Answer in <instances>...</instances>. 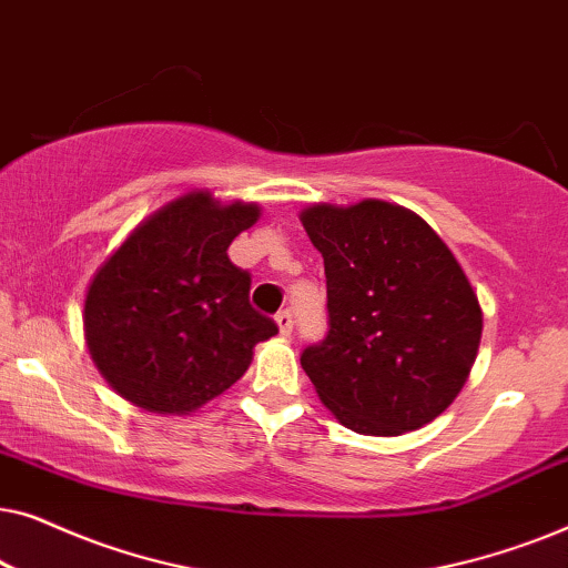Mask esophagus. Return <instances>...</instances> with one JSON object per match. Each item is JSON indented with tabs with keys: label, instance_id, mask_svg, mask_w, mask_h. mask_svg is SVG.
I'll return each instance as SVG.
<instances>
[{
	"label": "esophagus",
	"instance_id": "esophagus-1",
	"mask_svg": "<svg viewBox=\"0 0 568 568\" xmlns=\"http://www.w3.org/2000/svg\"><path fill=\"white\" fill-rule=\"evenodd\" d=\"M276 325H278V333H282V336H290L292 325H294L290 310H284V313L276 315Z\"/></svg>",
	"mask_w": 568,
	"mask_h": 568
}]
</instances>
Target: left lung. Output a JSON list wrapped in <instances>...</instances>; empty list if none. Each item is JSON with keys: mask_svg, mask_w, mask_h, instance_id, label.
I'll return each instance as SVG.
<instances>
[{"mask_svg": "<svg viewBox=\"0 0 568 568\" xmlns=\"http://www.w3.org/2000/svg\"><path fill=\"white\" fill-rule=\"evenodd\" d=\"M323 255L331 331L302 352L317 398L346 429L400 437L453 406L484 313L445 240L390 201L300 212Z\"/></svg>", "mask_w": 568, "mask_h": 568, "instance_id": "obj_1", "label": "left lung"}]
</instances>
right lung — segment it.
<instances>
[{
	"label": "right lung",
	"instance_id": "obj_1",
	"mask_svg": "<svg viewBox=\"0 0 568 568\" xmlns=\"http://www.w3.org/2000/svg\"><path fill=\"white\" fill-rule=\"evenodd\" d=\"M261 220L255 201L183 193L144 216L100 263L84 294V341L105 383L131 406L191 416L245 375L276 336L255 313L251 274L227 247Z\"/></svg>",
	"mask_w": 568,
	"mask_h": 568
}]
</instances>
